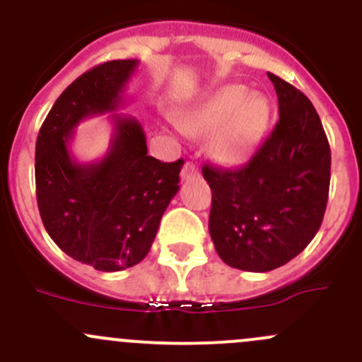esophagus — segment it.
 <instances>
[{"mask_svg":"<svg viewBox=\"0 0 362 362\" xmlns=\"http://www.w3.org/2000/svg\"><path fill=\"white\" fill-rule=\"evenodd\" d=\"M199 170L194 163H185L182 168V180H191V178L198 177Z\"/></svg>","mask_w":362,"mask_h":362,"instance_id":"34e87169","label":"esophagus"}]
</instances>
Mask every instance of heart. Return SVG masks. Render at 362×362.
Listing matches in <instances>:
<instances>
[{
  "label": "heart",
  "mask_w": 362,
  "mask_h": 362,
  "mask_svg": "<svg viewBox=\"0 0 362 362\" xmlns=\"http://www.w3.org/2000/svg\"><path fill=\"white\" fill-rule=\"evenodd\" d=\"M269 107L259 94H247L242 86L215 90L187 110L178 126L187 136H209L208 152L222 166L245 163L268 126Z\"/></svg>",
  "instance_id": "b5f03b06"
}]
</instances>
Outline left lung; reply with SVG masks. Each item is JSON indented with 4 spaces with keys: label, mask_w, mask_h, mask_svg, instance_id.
Here are the masks:
<instances>
[{
    "label": "left lung",
    "mask_w": 362,
    "mask_h": 362,
    "mask_svg": "<svg viewBox=\"0 0 362 362\" xmlns=\"http://www.w3.org/2000/svg\"><path fill=\"white\" fill-rule=\"evenodd\" d=\"M279 96V122L245 166H203L211 189L208 229L226 264L264 273L306 249L322 224L331 151L308 98L268 73Z\"/></svg>",
    "instance_id": "8db88e82"
}]
</instances>
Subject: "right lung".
<instances>
[{
	"instance_id": "add662e5",
	"label": "right lung",
	"mask_w": 362,
	"mask_h": 362,
	"mask_svg": "<svg viewBox=\"0 0 362 362\" xmlns=\"http://www.w3.org/2000/svg\"><path fill=\"white\" fill-rule=\"evenodd\" d=\"M140 61H108L89 69L57 98L36 138V202L50 238L64 254L98 272L144 261L168 204L180 185L184 159L160 163L147 154L134 117L117 113ZM116 113L113 114L112 112ZM112 112L107 154L80 163L71 152L74 127Z\"/></svg>"
}]
</instances>
